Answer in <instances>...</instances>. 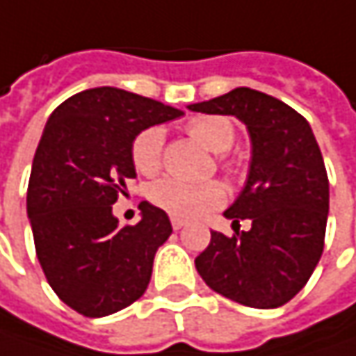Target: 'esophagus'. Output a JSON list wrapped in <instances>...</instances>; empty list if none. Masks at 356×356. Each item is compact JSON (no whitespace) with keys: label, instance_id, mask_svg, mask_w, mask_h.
Returning a JSON list of instances; mask_svg holds the SVG:
<instances>
[{"label":"esophagus","instance_id":"1","mask_svg":"<svg viewBox=\"0 0 356 356\" xmlns=\"http://www.w3.org/2000/svg\"><path fill=\"white\" fill-rule=\"evenodd\" d=\"M171 225H173V229H181L185 225V221L179 220V218H171Z\"/></svg>","mask_w":356,"mask_h":356}]
</instances>
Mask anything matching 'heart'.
<instances>
[{
    "instance_id": "1",
    "label": "heart",
    "mask_w": 356,
    "mask_h": 356,
    "mask_svg": "<svg viewBox=\"0 0 356 356\" xmlns=\"http://www.w3.org/2000/svg\"><path fill=\"white\" fill-rule=\"evenodd\" d=\"M187 133L211 153L229 151L236 140V129L232 120L225 116H197L189 120ZM163 145H165V135L159 127H149L135 136L131 147V159L138 173L143 175L157 173L163 163ZM218 163L227 177L240 175V165L236 161L227 159L225 155H218ZM149 199L163 211L171 213L173 218L193 220L223 205L225 189L218 181L189 183L175 177H165L151 185Z\"/></svg>"
}]
</instances>
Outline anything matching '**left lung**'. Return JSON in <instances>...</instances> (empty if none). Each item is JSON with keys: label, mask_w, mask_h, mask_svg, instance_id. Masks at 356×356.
Instances as JSON below:
<instances>
[{"label": "left lung", "mask_w": 356, "mask_h": 356, "mask_svg": "<svg viewBox=\"0 0 356 356\" xmlns=\"http://www.w3.org/2000/svg\"><path fill=\"white\" fill-rule=\"evenodd\" d=\"M205 115H234L252 138L245 187L223 213L234 236L211 232L195 258L205 284L252 308H278L312 276L324 250L328 177L323 153L302 115L282 100L252 88L189 104ZM252 227L239 232V221Z\"/></svg>", "instance_id": "left-lung-1"}]
</instances>
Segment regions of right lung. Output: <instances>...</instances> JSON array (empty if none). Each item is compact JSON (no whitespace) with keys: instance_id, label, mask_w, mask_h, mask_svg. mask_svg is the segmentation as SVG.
<instances>
[{"instance_id":"right-lung-1","label":"right lung","mask_w":356,"mask_h":356,"mask_svg":"<svg viewBox=\"0 0 356 356\" xmlns=\"http://www.w3.org/2000/svg\"><path fill=\"white\" fill-rule=\"evenodd\" d=\"M181 115L153 98L100 86L70 96L48 118L33 155L28 218L46 280L78 314L108 316L145 294L171 221L143 201L140 221L120 227L113 203L136 177L135 136Z\"/></svg>"}]
</instances>
